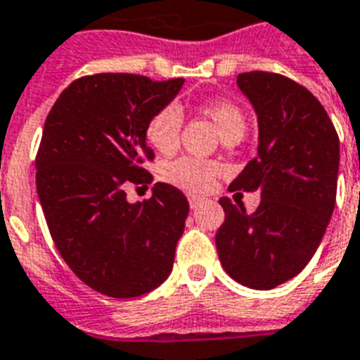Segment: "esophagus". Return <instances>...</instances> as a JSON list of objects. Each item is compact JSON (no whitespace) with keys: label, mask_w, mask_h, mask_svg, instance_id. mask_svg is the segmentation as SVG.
<instances>
[{"label":"esophagus","mask_w":360,"mask_h":360,"mask_svg":"<svg viewBox=\"0 0 360 360\" xmlns=\"http://www.w3.org/2000/svg\"><path fill=\"white\" fill-rule=\"evenodd\" d=\"M188 203H191L192 209H196L200 203H202V198L194 196V194H188Z\"/></svg>","instance_id":"esophagus-1"}]
</instances>
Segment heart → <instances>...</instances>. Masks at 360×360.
<instances>
[{
	"label": "heart",
	"mask_w": 360,
	"mask_h": 360,
	"mask_svg": "<svg viewBox=\"0 0 360 360\" xmlns=\"http://www.w3.org/2000/svg\"><path fill=\"white\" fill-rule=\"evenodd\" d=\"M202 112L211 117L219 134L222 136V140L233 134L245 136V114L233 103L209 101L202 106ZM181 124H183V115H181L179 106L166 104L157 110L146 124V140L149 147L160 155L174 153L179 143ZM219 174V164L194 157H179L172 162L162 164V168H160V177L168 181L169 185L179 186L183 191L196 192V194L207 192Z\"/></svg>",
	"instance_id": "obj_1"
}]
</instances>
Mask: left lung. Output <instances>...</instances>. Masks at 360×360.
<instances>
[{
  "label": "left lung",
  "mask_w": 360,
  "mask_h": 360,
  "mask_svg": "<svg viewBox=\"0 0 360 360\" xmlns=\"http://www.w3.org/2000/svg\"><path fill=\"white\" fill-rule=\"evenodd\" d=\"M257 117V157L231 183L259 191L254 213L220 198L226 220L217 250L231 278L273 290L297 276L318 250L336 202L340 141L335 124L307 87L273 72L237 76Z\"/></svg>",
  "instance_id": "8db88e82"
}]
</instances>
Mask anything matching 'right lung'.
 <instances>
[{
  "label": "right lung",
  "instance_id": "add662e5",
  "mask_svg": "<svg viewBox=\"0 0 360 360\" xmlns=\"http://www.w3.org/2000/svg\"><path fill=\"white\" fill-rule=\"evenodd\" d=\"M185 80L153 82L127 72L78 78L65 89L42 130L37 194L48 230L72 273L115 299L146 295L174 269L188 217L185 194L155 183L146 202L127 186L151 183L146 124Z\"/></svg>",
  "mask_w": 360,
  "mask_h": 360
}]
</instances>
